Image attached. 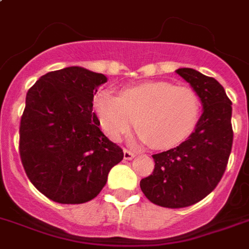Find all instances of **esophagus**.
<instances>
[{
  "instance_id": "34e87169",
  "label": "esophagus",
  "mask_w": 249,
  "mask_h": 249,
  "mask_svg": "<svg viewBox=\"0 0 249 249\" xmlns=\"http://www.w3.org/2000/svg\"><path fill=\"white\" fill-rule=\"evenodd\" d=\"M135 155H136V154L133 153V151H131V150H128V149L123 150V158H124L126 160L133 159V158H135Z\"/></svg>"
}]
</instances>
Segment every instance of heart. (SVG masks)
I'll return each mask as SVG.
<instances>
[{"label":"heart","instance_id":"1","mask_svg":"<svg viewBox=\"0 0 249 249\" xmlns=\"http://www.w3.org/2000/svg\"><path fill=\"white\" fill-rule=\"evenodd\" d=\"M95 112L109 139L118 141L137 123L142 141L155 149H169L195 131L200 120L201 99L188 86L151 81L128 86L120 95L110 90L99 92Z\"/></svg>","mask_w":249,"mask_h":249}]
</instances>
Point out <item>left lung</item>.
I'll return each mask as SVG.
<instances>
[{
	"label": "left lung",
	"mask_w": 249,
	"mask_h": 249,
	"mask_svg": "<svg viewBox=\"0 0 249 249\" xmlns=\"http://www.w3.org/2000/svg\"><path fill=\"white\" fill-rule=\"evenodd\" d=\"M177 73L198 94L202 116L179 146L154 154L153 173L140 182L147 200L169 209L191 206L211 194L227 169L233 145L231 102L223 86L194 69H178Z\"/></svg>",
	"instance_id": "8db88e82"
}]
</instances>
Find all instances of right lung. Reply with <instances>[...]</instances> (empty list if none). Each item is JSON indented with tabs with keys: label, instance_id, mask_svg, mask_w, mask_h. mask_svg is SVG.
<instances>
[{
	"label": "right lung",
	"instance_id": "add662e5",
	"mask_svg": "<svg viewBox=\"0 0 249 249\" xmlns=\"http://www.w3.org/2000/svg\"><path fill=\"white\" fill-rule=\"evenodd\" d=\"M103 73L66 67L43 75L28 90L18 153L28 178L58 203H84L99 195L123 150L100 131L92 110Z\"/></svg>",
	"mask_w": 249,
	"mask_h": 249
}]
</instances>
